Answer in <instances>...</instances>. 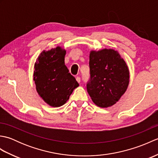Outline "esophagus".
Masks as SVG:
<instances>
[{
  "label": "esophagus",
  "mask_w": 158,
  "mask_h": 158,
  "mask_svg": "<svg viewBox=\"0 0 158 158\" xmlns=\"http://www.w3.org/2000/svg\"><path fill=\"white\" fill-rule=\"evenodd\" d=\"M76 80H77V81L78 82V83L81 82V78H80L79 77H76Z\"/></svg>",
  "instance_id": "1"
}]
</instances>
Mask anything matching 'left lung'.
I'll list each match as a JSON object with an SVG mask.
<instances>
[{
    "label": "left lung",
    "instance_id": "obj_1",
    "mask_svg": "<svg viewBox=\"0 0 158 158\" xmlns=\"http://www.w3.org/2000/svg\"><path fill=\"white\" fill-rule=\"evenodd\" d=\"M89 65L90 78L86 85L92 101L102 108L115 105L129 84L126 62L117 51L104 49L90 52Z\"/></svg>",
    "mask_w": 158,
    "mask_h": 158
}]
</instances>
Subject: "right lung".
<instances>
[{
	"mask_svg": "<svg viewBox=\"0 0 158 158\" xmlns=\"http://www.w3.org/2000/svg\"><path fill=\"white\" fill-rule=\"evenodd\" d=\"M66 51L60 47L43 51L35 64L34 81L39 96L53 107L62 106L79 86L64 64Z\"/></svg>",
	"mask_w": 158,
	"mask_h": 158,
	"instance_id": "obj_1",
	"label": "right lung"
}]
</instances>
